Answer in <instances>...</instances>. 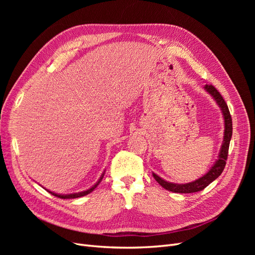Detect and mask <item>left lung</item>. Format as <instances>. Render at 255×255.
I'll return each instance as SVG.
<instances>
[{
	"label": "left lung",
	"instance_id": "obj_1",
	"mask_svg": "<svg viewBox=\"0 0 255 255\" xmlns=\"http://www.w3.org/2000/svg\"><path fill=\"white\" fill-rule=\"evenodd\" d=\"M204 89L214 98L216 103L218 104V106L220 107V110L222 112L223 119H225V135H223V141L220 148L218 159L216 160V163L213 165V167L208 170L206 174L199 177L198 180L194 182L186 183V184H175L171 182H167L161 179V177L158 176L157 174L153 173L154 179L156 180V182L160 185L161 187H164L165 189L170 190L172 192H179V194H191V192L203 190L213 181L217 179L226 167V161L229 154V145H230L231 137H232V132H233L232 118H231L229 107L225 100H223L222 96L219 94V91L216 89L213 85H205Z\"/></svg>",
	"mask_w": 255,
	"mask_h": 255
}]
</instances>
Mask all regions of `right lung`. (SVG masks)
Here are the masks:
<instances>
[{"instance_id": "obj_1", "label": "right lung", "mask_w": 255, "mask_h": 255, "mask_svg": "<svg viewBox=\"0 0 255 255\" xmlns=\"http://www.w3.org/2000/svg\"><path fill=\"white\" fill-rule=\"evenodd\" d=\"M103 176H104V172L102 173L101 177H100L99 181L94 185V186L90 187V188H89V189H87V190H84V191H81V192H75V194H70V195H59V194H55V192H53V191H50V190H48V189H47V190L50 192V194H52L53 196H55V197L60 198V199H74V198H80V197H83V196H86V195L90 194V192H91L92 190L96 189V187H97L98 185L100 184V182L102 181Z\"/></svg>"}]
</instances>
